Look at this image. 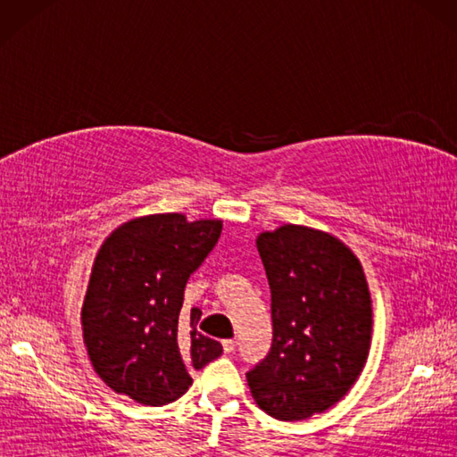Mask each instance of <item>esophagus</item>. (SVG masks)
Here are the masks:
<instances>
[{"label": "esophagus", "instance_id": "esophagus-1", "mask_svg": "<svg viewBox=\"0 0 457 457\" xmlns=\"http://www.w3.org/2000/svg\"><path fill=\"white\" fill-rule=\"evenodd\" d=\"M221 345H223V352H226V353H234L236 352V342H234V339H223Z\"/></svg>", "mask_w": 457, "mask_h": 457}]
</instances>
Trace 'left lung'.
Segmentation results:
<instances>
[{
    "label": "left lung",
    "instance_id": "obj_1",
    "mask_svg": "<svg viewBox=\"0 0 457 457\" xmlns=\"http://www.w3.org/2000/svg\"><path fill=\"white\" fill-rule=\"evenodd\" d=\"M270 287L273 344L247 371L255 403L278 420H304L352 389L371 345L363 269L342 241L304 226L257 237Z\"/></svg>",
    "mask_w": 457,
    "mask_h": 457
}]
</instances>
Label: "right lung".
I'll return each mask as SVG.
<instances>
[{
  "instance_id": "right-lung-1",
  "label": "right lung",
  "mask_w": 457,
  "mask_h": 457,
  "mask_svg": "<svg viewBox=\"0 0 457 457\" xmlns=\"http://www.w3.org/2000/svg\"><path fill=\"white\" fill-rule=\"evenodd\" d=\"M221 234V221L157 213L123 223L96 257L82 308L90 361L113 391L147 406L177 401L190 369L221 355L202 336L200 308L180 312L184 287Z\"/></svg>"
}]
</instances>
